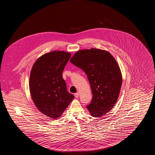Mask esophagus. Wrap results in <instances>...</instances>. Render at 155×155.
I'll list each match as a JSON object with an SVG mask.
<instances>
[{
    "label": "esophagus",
    "instance_id": "obj_1",
    "mask_svg": "<svg viewBox=\"0 0 155 155\" xmlns=\"http://www.w3.org/2000/svg\"><path fill=\"white\" fill-rule=\"evenodd\" d=\"M74 96H75V97L76 98H78V97H79V93H75V94H74Z\"/></svg>",
    "mask_w": 155,
    "mask_h": 155
}]
</instances>
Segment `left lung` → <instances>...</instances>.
I'll return each mask as SVG.
<instances>
[{
    "mask_svg": "<svg viewBox=\"0 0 155 155\" xmlns=\"http://www.w3.org/2000/svg\"><path fill=\"white\" fill-rule=\"evenodd\" d=\"M70 61L84 72L90 81L93 99L86 107L91 115L98 118L109 112L118 100L123 79L114 57L93 48L78 51Z\"/></svg>",
    "mask_w": 155,
    "mask_h": 155,
    "instance_id": "1",
    "label": "left lung"
}]
</instances>
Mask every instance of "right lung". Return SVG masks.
<instances>
[{
  "mask_svg": "<svg viewBox=\"0 0 155 155\" xmlns=\"http://www.w3.org/2000/svg\"><path fill=\"white\" fill-rule=\"evenodd\" d=\"M71 56L69 52L53 51L39 57L30 74L29 90L39 111L57 119L74 99L67 90L62 72Z\"/></svg>",
  "mask_w": 155,
  "mask_h": 155,
  "instance_id": "1",
  "label": "right lung"
}]
</instances>
